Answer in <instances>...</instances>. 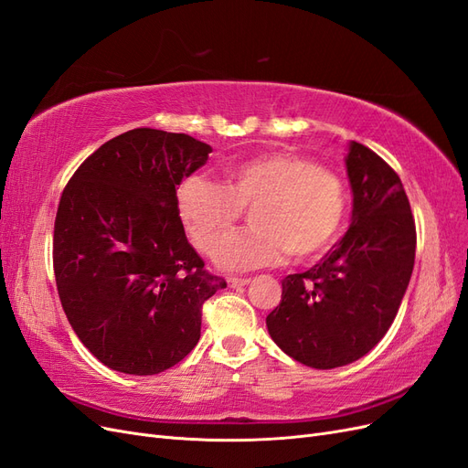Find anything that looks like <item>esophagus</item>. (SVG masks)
Here are the masks:
<instances>
[{
    "label": "esophagus",
    "mask_w": 468,
    "mask_h": 468,
    "mask_svg": "<svg viewBox=\"0 0 468 468\" xmlns=\"http://www.w3.org/2000/svg\"><path fill=\"white\" fill-rule=\"evenodd\" d=\"M250 282V279L248 277H230L229 279V287L230 289H242V287H246Z\"/></svg>",
    "instance_id": "34e87169"
}]
</instances>
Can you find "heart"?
Returning <instances> with one entry per match:
<instances>
[{"instance_id":"1","label":"heart","mask_w":468,"mask_h":468,"mask_svg":"<svg viewBox=\"0 0 468 468\" xmlns=\"http://www.w3.org/2000/svg\"><path fill=\"white\" fill-rule=\"evenodd\" d=\"M224 186L205 176L183 179L177 212L193 244L212 253L250 210V233L220 247L226 271H250L294 260L316 258L342 230L346 187L334 172L296 154H263L224 167Z\"/></svg>"}]
</instances>
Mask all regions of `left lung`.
Masks as SVG:
<instances>
[{
    "label": "left lung",
    "mask_w": 468,
    "mask_h": 468,
    "mask_svg": "<svg viewBox=\"0 0 468 468\" xmlns=\"http://www.w3.org/2000/svg\"><path fill=\"white\" fill-rule=\"evenodd\" d=\"M346 167L349 230L314 267L281 281V304L265 320L273 342L313 369L349 365L385 337L416 258V224L400 177L353 140Z\"/></svg>",
    "instance_id": "obj_1"
}]
</instances>
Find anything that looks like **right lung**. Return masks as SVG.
<instances>
[{
	"mask_svg": "<svg viewBox=\"0 0 468 468\" xmlns=\"http://www.w3.org/2000/svg\"><path fill=\"white\" fill-rule=\"evenodd\" d=\"M212 148L134 129L69 179L54 222V275L68 322L109 369L158 375L201 337V308L226 281L205 271L177 212V186Z\"/></svg>",
	"mask_w": 468,
	"mask_h": 468,
	"instance_id": "obj_1",
	"label": "right lung"
}]
</instances>
